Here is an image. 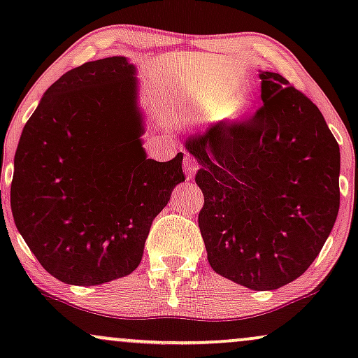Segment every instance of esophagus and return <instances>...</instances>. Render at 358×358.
Wrapping results in <instances>:
<instances>
[{"label":"esophagus","instance_id":"obj_1","mask_svg":"<svg viewBox=\"0 0 358 358\" xmlns=\"http://www.w3.org/2000/svg\"><path fill=\"white\" fill-rule=\"evenodd\" d=\"M200 165L199 162L195 159V156H192L190 153H185V158H183V171L185 175H187V178H193V175L196 173V170H199Z\"/></svg>","mask_w":358,"mask_h":358}]
</instances>
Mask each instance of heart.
I'll return each instance as SVG.
<instances>
[{
	"instance_id": "heart-1",
	"label": "heart",
	"mask_w": 358,
	"mask_h": 358,
	"mask_svg": "<svg viewBox=\"0 0 358 358\" xmlns=\"http://www.w3.org/2000/svg\"><path fill=\"white\" fill-rule=\"evenodd\" d=\"M236 97H220V99H213L212 102H208L203 108V110L210 117H222L234 104H236Z\"/></svg>"
}]
</instances>
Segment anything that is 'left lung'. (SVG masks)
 <instances>
[{"label":"left lung","mask_w":358,"mask_h":358,"mask_svg":"<svg viewBox=\"0 0 358 358\" xmlns=\"http://www.w3.org/2000/svg\"><path fill=\"white\" fill-rule=\"evenodd\" d=\"M262 106L185 146L199 162V213L207 259L220 276L271 291L310 268L340 207V148L301 90L261 72Z\"/></svg>","instance_id":"1"}]
</instances>
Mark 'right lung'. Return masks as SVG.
Returning <instances> with one entry per match:
<instances>
[{
    "instance_id": "add662e5",
    "label": "right lung",
    "mask_w": 358,
    "mask_h": 358,
    "mask_svg": "<svg viewBox=\"0 0 358 358\" xmlns=\"http://www.w3.org/2000/svg\"><path fill=\"white\" fill-rule=\"evenodd\" d=\"M136 69L87 62L53 82L15 153L11 212L47 273L96 286L138 268L151 222L185 180L183 153L146 158Z\"/></svg>"
}]
</instances>
